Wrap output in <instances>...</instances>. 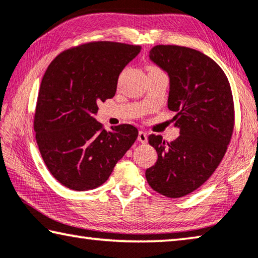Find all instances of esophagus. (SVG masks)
Returning a JSON list of instances; mask_svg holds the SVG:
<instances>
[{
  "label": "esophagus",
  "instance_id": "obj_1",
  "mask_svg": "<svg viewBox=\"0 0 258 258\" xmlns=\"http://www.w3.org/2000/svg\"><path fill=\"white\" fill-rule=\"evenodd\" d=\"M138 141L141 142V144H146V142L148 141V137H147V133H145L144 131H139Z\"/></svg>",
  "mask_w": 258,
  "mask_h": 258
}]
</instances>
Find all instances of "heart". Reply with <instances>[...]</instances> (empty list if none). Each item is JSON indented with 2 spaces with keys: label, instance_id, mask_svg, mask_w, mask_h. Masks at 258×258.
Instances as JSON below:
<instances>
[{
  "label": "heart",
  "instance_id": "1",
  "mask_svg": "<svg viewBox=\"0 0 258 258\" xmlns=\"http://www.w3.org/2000/svg\"><path fill=\"white\" fill-rule=\"evenodd\" d=\"M155 69H156V68H154V67H149V68H148V70H155Z\"/></svg>",
  "mask_w": 258,
  "mask_h": 258
}]
</instances>
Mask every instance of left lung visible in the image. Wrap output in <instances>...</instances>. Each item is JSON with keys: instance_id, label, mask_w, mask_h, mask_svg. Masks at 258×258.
I'll use <instances>...</instances> for the list:
<instances>
[{"instance_id": "1", "label": "left lung", "mask_w": 258, "mask_h": 258, "mask_svg": "<svg viewBox=\"0 0 258 258\" xmlns=\"http://www.w3.org/2000/svg\"><path fill=\"white\" fill-rule=\"evenodd\" d=\"M149 57L170 77L167 107L180 136L171 142L149 136L158 158L146 178L157 193L182 198L211 177L226 153L234 128L231 86L222 68L195 49L158 44Z\"/></svg>"}]
</instances>
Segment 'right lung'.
<instances>
[{
  "mask_svg": "<svg viewBox=\"0 0 258 258\" xmlns=\"http://www.w3.org/2000/svg\"><path fill=\"white\" fill-rule=\"evenodd\" d=\"M140 46L95 41L67 49L49 64L41 81L34 131L49 172L63 186L88 190L108 180L138 138L133 125L112 126L94 116L116 94L120 72Z\"/></svg>",
  "mask_w": 258,
  "mask_h": 258,
  "instance_id": "obj_1",
  "label": "right lung"
}]
</instances>
